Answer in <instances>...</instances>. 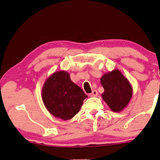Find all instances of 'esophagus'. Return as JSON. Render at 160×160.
Instances as JSON below:
<instances>
[{"label":"esophagus","instance_id":"esophagus-1","mask_svg":"<svg viewBox=\"0 0 160 160\" xmlns=\"http://www.w3.org/2000/svg\"><path fill=\"white\" fill-rule=\"evenodd\" d=\"M97 95H98V92L96 90H93L92 93H91L90 94H89L90 97H97Z\"/></svg>","mask_w":160,"mask_h":160}]
</instances>
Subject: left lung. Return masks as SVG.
<instances>
[{
    "label": "left lung",
    "instance_id": "1",
    "mask_svg": "<svg viewBox=\"0 0 160 160\" xmlns=\"http://www.w3.org/2000/svg\"><path fill=\"white\" fill-rule=\"evenodd\" d=\"M105 91L102 97L112 112H121L128 105L133 90L128 79L118 69L104 74L100 79Z\"/></svg>",
    "mask_w": 160,
    "mask_h": 160
}]
</instances>
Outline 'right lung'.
<instances>
[{
    "label": "right lung",
    "instance_id": "1",
    "mask_svg": "<svg viewBox=\"0 0 160 160\" xmlns=\"http://www.w3.org/2000/svg\"><path fill=\"white\" fill-rule=\"evenodd\" d=\"M42 98L51 115L62 120H69L79 112L88 96L72 81L67 71L61 70L55 72L45 80Z\"/></svg>",
    "mask_w": 160,
    "mask_h": 160
}]
</instances>
